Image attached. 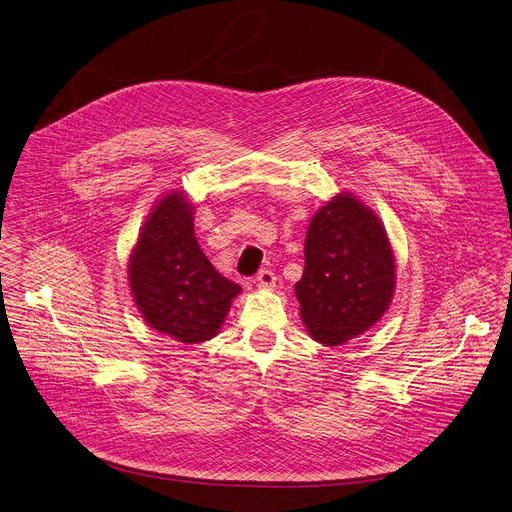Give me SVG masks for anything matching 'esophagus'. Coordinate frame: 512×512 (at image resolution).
<instances>
[{"label": "esophagus", "mask_w": 512, "mask_h": 512, "mask_svg": "<svg viewBox=\"0 0 512 512\" xmlns=\"http://www.w3.org/2000/svg\"><path fill=\"white\" fill-rule=\"evenodd\" d=\"M256 282H258V288L272 290L276 286V276L272 270H260L256 276Z\"/></svg>", "instance_id": "1"}]
</instances>
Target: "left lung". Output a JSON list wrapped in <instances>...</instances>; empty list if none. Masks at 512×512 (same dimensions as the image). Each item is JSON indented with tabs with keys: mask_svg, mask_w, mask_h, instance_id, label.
I'll list each match as a JSON object with an SVG mask.
<instances>
[{
	"mask_svg": "<svg viewBox=\"0 0 512 512\" xmlns=\"http://www.w3.org/2000/svg\"><path fill=\"white\" fill-rule=\"evenodd\" d=\"M296 282L300 318L324 346H340L372 328L394 296L396 264L380 218L352 194L322 206L306 234Z\"/></svg>",
	"mask_w": 512,
	"mask_h": 512,
	"instance_id": "obj_1",
	"label": "left lung"
}]
</instances>
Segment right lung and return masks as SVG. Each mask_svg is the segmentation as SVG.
<instances>
[{
    "mask_svg": "<svg viewBox=\"0 0 512 512\" xmlns=\"http://www.w3.org/2000/svg\"><path fill=\"white\" fill-rule=\"evenodd\" d=\"M128 280L142 318L184 344L214 338L242 290L202 252L184 192H170L152 208L130 254Z\"/></svg>",
    "mask_w": 512,
    "mask_h": 512,
    "instance_id": "obj_1",
    "label": "right lung"
}]
</instances>
